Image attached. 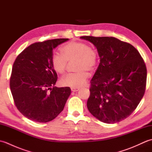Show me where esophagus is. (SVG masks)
I'll return each mask as SVG.
<instances>
[{"label": "esophagus", "mask_w": 152, "mask_h": 152, "mask_svg": "<svg viewBox=\"0 0 152 152\" xmlns=\"http://www.w3.org/2000/svg\"><path fill=\"white\" fill-rule=\"evenodd\" d=\"M80 89L79 88H71V91L72 92H76L78 91Z\"/></svg>", "instance_id": "esophagus-1"}]
</instances>
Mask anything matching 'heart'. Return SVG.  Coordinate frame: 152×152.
<instances>
[{
    "label": "heart",
    "instance_id": "obj_1",
    "mask_svg": "<svg viewBox=\"0 0 152 152\" xmlns=\"http://www.w3.org/2000/svg\"><path fill=\"white\" fill-rule=\"evenodd\" d=\"M61 53L51 55V63L55 71L63 74L66 71L67 62L76 61L75 70L77 72L69 74L61 78V85L72 88H80L89 78L86 70H93L98 63L97 51L83 42L71 41L61 48Z\"/></svg>",
    "mask_w": 152,
    "mask_h": 152
}]
</instances>
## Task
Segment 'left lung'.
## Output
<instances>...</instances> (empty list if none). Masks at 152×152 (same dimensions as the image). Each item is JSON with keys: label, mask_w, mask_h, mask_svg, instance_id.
Listing matches in <instances>:
<instances>
[{"label": "left lung", "mask_w": 152, "mask_h": 152, "mask_svg": "<svg viewBox=\"0 0 152 152\" xmlns=\"http://www.w3.org/2000/svg\"><path fill=\"white\" fill-rule=\"evenodd\" d=\"M80 38L94 45L100 57L87 102L89 112L106 124L124 120L144 95L147 70L144 59L133 46L116 38Z\"/></svg>", "instance_id": "1"}]
</instances>
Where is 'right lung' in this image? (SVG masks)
<instances>
[{
    "label": "right lung",
    "instance_id": "1",
    "mask_svg": "<svg viewBox=\"0 0 152 152\" xmlns=\"http://www.w3.org/2000/svg\"><path fill=\"white\" fill-rule=\"evenodd\" d=\"M69 38L38 42L19 53L13 64L10 87L15 105L25 117L46 123L63 110L69 87L54 86L57 74L51 63L53 50Z\"/></svg>",
    "mask_w": 152,
    "mask_h": 152
}]
</instances>
